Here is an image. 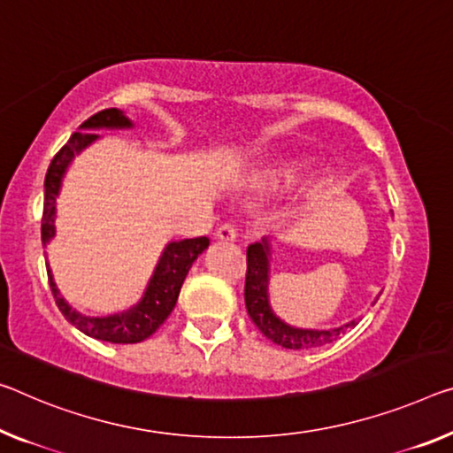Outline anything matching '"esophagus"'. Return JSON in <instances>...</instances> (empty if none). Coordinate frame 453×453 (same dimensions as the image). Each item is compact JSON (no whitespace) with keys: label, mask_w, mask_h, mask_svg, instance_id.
<instances>
[{"label":"esophagus","mask_w":453,"mask_h":453,"mask_svg":"<svg viewBox=\"0 0 453 453\" xmlns=\"http://www.w3.org/2000/svg\"><path fill=\"white\" fill-rule=\"evenodd\" d=\"M217 236L220 241H234L236 236H239V228H236L233 222H225V225L219 226Z\"/></svg>","instance_id":"esophagus-1"}]
</instances>
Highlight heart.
Returning a JSON list of instances; mask_svg holds the SVG:
<instances>
[{
	"label": "heart",
	"instance_id": "heart-1",
	"mask_svg": "<svg viewBox=\"0 0 453 453\" xmlns=\"http://www.w3.org/2000/svg\"><path fill=\"white\" fill-rule=\"evenodd\" d=\"M303 176H305V168H303L302 164H285V165H280V168L269 170L267 173H263L261 182L263 184H269V186L296 184V182H302ZM310 186H305L303 190H308Z\"/></svg>",
	"mask_w": 453,
	"mask_h": 453
}]
</instances>
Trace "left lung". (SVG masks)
<instances>
[{"instance_id":"obj_1","label":"left lung","mask_w":453,"mask_h":453,"mask_svg":"<svg viewBox=\"0 0 453 453\" xmlns=\"http://www.w3.org/2000/svg\"><path fill=\"white\" fill-rule=\"evenodd\" d=\"M269 257L271 247L267 236L261 242H253L247 247L245 305L250 319L271 342L289 348V350H308V348L336 342L348 328H354L358 324L357 319H352V322L332 330L294 328V326L285 324L269 305Z\"/></svg>"}]
</instances>
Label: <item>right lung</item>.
<instances>
[{
    "mask_svg": "<svg viewBox=\"0 0 453 453\" xmlns=\"http://www.w3.org/2000/svg\"><path fill=\"white\" fill-rule=\"evenodd\" d=\"M134 127L123 111L119 109H105L95 113L93 117L81 125V131H74L68 139L66 145H62L54 159L48 165L46 180H44V214H42V242H46L54 236V217H57V196L60 192L62 176L68 168V164L73 162L76 154H81L87 148L99 139L90 129H125ZM211 245V241L206 236H196V239H184V241H173L164 249L159 263L151 275L148 283V289L142 297V302L134 308L121 311V314L105 316V318H90L82 316L81 311L73 310L71 305L65 302V297L60 296V291L54 283L52 271L46 263L48 271V281H50L52 296L57 299L58 310L62 311L68 322L74 328H79L82 334H87L90 338L103 340V342L111 344H135L142 340L150 338L159 326H162L168 316L172 314L173 305L178 302L180 289L186 280L188 271H190L192 263L198 259V255Z\"/></svg>",
    "mask_w": 453,
    "mask_h": 453,
    "instance_id": "1",
    "label": "right lung"
}]
</instances>
